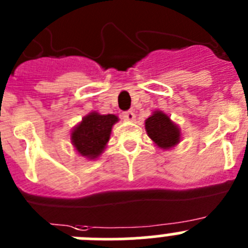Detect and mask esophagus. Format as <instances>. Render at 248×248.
I'll use <instances>...</instances> for the list:
<instances>
[{"mask_svg": "<svg viewBox=\"0 0 248 248\" xmlns=\"http://www.w3.org/2000/svg\"><path fill=\"white\" fill-rule=\"evenodd\" d=\"M123 118L126 122H134L135 120V114L133 111H125V113H123Z\"/></svg>", "mask_w": 248, "mask_h": 248, "instance_id": "34e87169", "label": "esophagus"}]
</instances>
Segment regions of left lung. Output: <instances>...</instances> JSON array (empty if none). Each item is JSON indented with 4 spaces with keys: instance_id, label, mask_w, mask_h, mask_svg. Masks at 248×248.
I'll return each mask as SVG.
<instances>
[{
    "instance_id": "1",
    "label": "left lung",
    "mask_w": 248,
    "mask_h": 248,
    "mask_svg": "<svg viewBox=\"0 0 248 248\" xmlns=\"http://www.w3.org/2000/svg\"><path fill=\"white\" fill-rule=\"evenodd\" d=\"M145 130L155 145L163 150L175 148L181 140L179 125L163 110H154L151 113L150 117L145 120Z\"/></svg>"
}]
</instances>
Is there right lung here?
<instances>
[{"mask_svg":"<svg viewBox=\"0 0 248 248\" xmlns=\"http://www.w3.org/2000/svg\"><path fill=\"white\" fill-rule=\"evenodd\" d=\"M119 118L114 114H99L91 111L72 129L71 141L78 155L88 160H95L102 155L110 139L111 129Z\"/></svg>","mask_w":248,"mask_h":248,"instance_id":"right-lung-1","label":"right lung"}]
</instances>
